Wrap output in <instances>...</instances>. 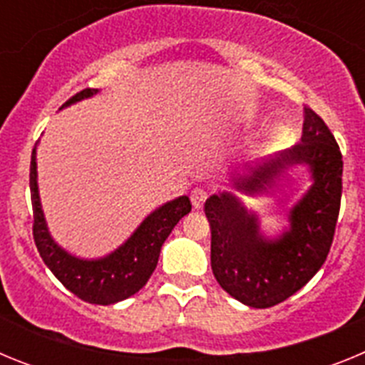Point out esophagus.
Wrapping results in <instances>:
<instances>
[{
  "label": "esophagus",
  "mask_w": 365,
  "mask_h": 365,
  "mask_svg": "<svg viewBox=\"0 0 365 365\" xmlns=\"http://www.w3.org/2000/svg\"><path fill=\"white\" fill-rule=\"evenodd\" d=\"M206 197H208V192H206L205 188H201V186H197V188H193L192 193H190V199H192L193 208H201V206L205 205Z\"/></svg>",
  "instance_id": "obj_1"
}]
</instances>
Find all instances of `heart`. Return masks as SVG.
Instances as JSON below:
<instances>
[{"label":"heart","instance_id":"b5f03b06","mask_svg":"<svg viewBox=\"0 0 365 365\" xmlns=\"http://www.w3.org/2000/svg\"><path fill=\"white\" fill-rule=\"evenodd\" d=\"M285 135H287V128H283V125H279V128H276V130L272 131V135H270L269 143H267V144H276V143H279V140H282V138L285 137Z\"/></svg>","mask_w":365,"mask_h":365}]
</instances>
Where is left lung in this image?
<instances>
[{
    "mask_svg": "<svg viewBox=\"0 0 365 365\" xmlns=\"http://www.w3.org/2000/svg\"><path fill=\"white\" fill-rule=\"evenodd\" d=\"M303 111L302 143L234 179L235 188L254 195L267 192L289 166H307L312 185L292 206L289 230L278 240H267L259 234L256 214L247 212L232 193L212 195L205 202L215 279L248 307L267 309L285 302L320 270L333 245L344 172L340 146L311 108L305 106Z\"/></svg>",
    "mask_w": 365,
    "mask_h": 365,
    "instance_id": "8db88e82",
    "label": "left lung"
}]
</instances>
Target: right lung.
<instances>
[{"instance_id": "right-lung-1", "label": "right lung", "mask_w": 365, "mask_h": 365, "mask_svg": "<svg viewBox=\"0 0 365 365\" xmlns=\"http://www.w3.org/2000/svg\"><path fill=\"white\" fill-rule=\"evenodd\" d=\"M95 93L96 89H83L67 100L63 106L89 98ZM31 199L34 214L32 235L41 259L67 291L83 302L96 305H111L140 291L157 267L160 248L166 237L172 234L177 222L192 210V202L186 195L173 199L151 212L130 240L115 252L100 259H80L66 252L62 247H58L47 230L38 195L36 148L32 150L31 157Z\"/></svg>"}]
</instances>
